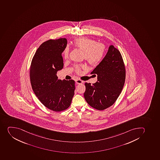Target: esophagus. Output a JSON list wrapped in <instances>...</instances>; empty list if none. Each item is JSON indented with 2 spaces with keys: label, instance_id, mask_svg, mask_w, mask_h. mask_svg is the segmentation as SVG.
I'll use <instances>...</instances> for the list:
<instances>
[{
  "label": "esophagus",
  "instance_id": "1",
  "mask_svg": "<svg viewBox=\"0 0 160 160\" xmlns=\"http://www.w3.org/2000/svg\"><path fill=\"white\" fill-rule=\"evenodd\" d=\"M76 83L77 84H82L83 83V81L81 80L80 79H76Z\"/></svg>",
  "mask_w": 160,
  "mask_h": 160
}]
</instances>
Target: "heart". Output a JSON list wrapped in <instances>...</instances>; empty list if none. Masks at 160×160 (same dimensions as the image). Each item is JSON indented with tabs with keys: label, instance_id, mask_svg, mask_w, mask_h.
I'll return each mask as SVG.
<instances>
[{
	"label": "heart",
	"instance_id": "heart-1",
	"mask_svg": "<svg viewBox=\"0 0 160 160\" xmlns=\"http://www.w3.org/2000/svg\"><path fill=\"white\" fill-rule=\"evenodd\" d=\"M74 46L77 48L83 51V59L92 66L98 64L104 57L106 49L104 45L96 42L95 40L91 38L86 37L76 38L74 41ZM69 53L68 47H66L63 52L65 59L68 58ZM84 68V65H78L75 67V71L79 73L81 69Z\"/></svg>",
	"mask_w": 160,
	"mask_h": 160
}]
</instances>
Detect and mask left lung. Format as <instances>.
<instances>
[{"label": "left lung", "instance_id": "8db88e82", "mask_svg": "<svg viewBox=\"0 0 160 160\" xmlns=\"http://www.w3.org/2000/svg\"><path fill=\"white\" fill-rule=\"evenodd\" d=\"M91 74L97 76L95 83H85L84 96L89 106L98 110L112 106L122 92L126 79V69L122 54L113 45Z\"/></svg>", "mask_w": 160, "mask_h": 160}]
</instances>
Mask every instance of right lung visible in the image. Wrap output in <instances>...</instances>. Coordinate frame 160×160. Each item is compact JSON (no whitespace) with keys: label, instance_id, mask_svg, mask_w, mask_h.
<instances>
[{"label":"right lung","instance_id":"add662e5","mask_svg":"<svg viewBox=\"0 0 160 160\" xmlns=\"http://www.w3.org/2000/svg\"><path fill=\"white\" fill-rule=\"evenodd\" d=\"M65 38L49 40L40 46L30 68L31 87L43 105L54 112L66 110L74 95L75 81L58 79V71L63 68L62 53L66 48Z\"/></svg>","mask_w":160,"mask_h":160}]
</instances>
